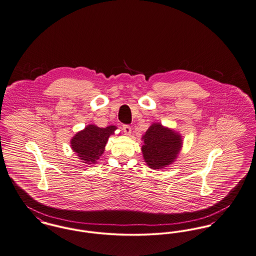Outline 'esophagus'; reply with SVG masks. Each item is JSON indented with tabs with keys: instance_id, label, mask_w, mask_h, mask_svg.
<instances>
[{
	"instance_id": "esophagus-1",
	"label": "esophagus",
	"mask_w": 256,
	"mask_h": 256,
	"mask_svg": "<svg viewBox=\"0 0 256 256\" xmlns=\"http://www.w3.org/2000/svg\"><path fill=\"white\" fill-rule=\"evenodd\" d=\"M122 128L126 136H130V134H132V128H130L128 124H122Z\"/></svg>"
}]
</instances>
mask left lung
<instances>
[{
	"mask_svg": "<svg viewBox=\"0 0 256 256\" xmlns=\"http://www.w3.org/2000/svg\"><path fill=\"white\" fill-rule=\"evenodd\" d=\"M142 153L147 164L158 170L172 164L182 146L179 134L160 124H152L142 138Z\"/></svg>",
	"mask_w": 256,
	"mask_h": 256,
	"instance_id": "8db88e82",
	"label": "left lung"
}]
</instances>
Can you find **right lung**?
I'll use <instances>...</instances> for the list:
<instances>
[{"mask_svg": "<svg viewBox=\"0 0 256 256\" xmlns=\"http://www.w3.org/2000/svg\"><path fill=\"white\" fill-rule=\"evenodd\" d=\"M116 126H110L101 128L94 124L88 126L71 140V147L80 160L86 164H96L104 152L108 138L114 134Z\"/></svg>", "mask_w": 256, "mask_h": 256, "instance_id": "right-lung-1", "label": "right lung"}]
</instances>
